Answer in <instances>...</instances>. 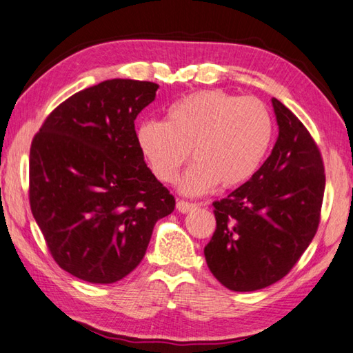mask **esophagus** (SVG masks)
Instances as JSON below:
<instances>
[{"mask_svg": "<svg viewBox=\"0 0 353 353\" xmlns=\"http://www.w3.org/2000/svg\"><path fill=\"white\" fill-rule=\"evenodd\" d=\"M176 207H177L179 211H181V213H188V211L196 208L197 205H196V203H190V202H187V201H177Z\"/></svg>", "mask_w": 353, "mask_h": 353, "instance_id": "obj_1", "label": "esophagus"}]
</instances>
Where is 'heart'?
Wrapping results in <instances>:
<instances>
[{
	"label": "heart",
	"mask_w": 353,
	"mask_h": 353,
	"mask_svg": "<svg viewBox=\"0 0 353 353\" xmlns=\"http://www.w3.org/2000/svg\"><path fill=\"white\" fill-rule=\"evenodd\" d=\"M272 137V115L261 100L221 89L190 94L170 108L165 121L146 120L137 130L140 151L163 183L174 181L191 150L196 160L179 179V188L190 196L219 182L230 188L248 181Z\"/></svg>",
	"instance_id": "b5f03b06"
}]
</instances>
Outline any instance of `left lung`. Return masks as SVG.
<instances>
[{
	"label": "left lung",
	"instance_id": "obj_1",
	"mask_svg": "<svg viewBox=\"0 0 353 353\" xmlns=\"http://www.w3.org/2000/svg\"><path fill=\"white\" fill-rule=\"evenodd\" d=\"M279 136L250 181L213 202L216 230L203 254L210 272L233 292L278 283L315 238L325 174L318 145L301 120L272 99Z\"/></svg>",
	"mask_w": 353,
	"mask_h": 353
}]
</instances>
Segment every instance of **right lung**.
<instances>
[{"label": "right lung", "instance_id": "right-lung-1", "mask_svg": "<svg viewBox=\"0 0 353 353\" xmlns=\"http://www.w3.org/2000/svg\"><path fill=\"white\" fill-rule=\"evenodd\" d=\"M159 85L112 79L44 120L30 145L29 202L54 261L92 284L123 279L143 259L176 199L146 166L134 120Z\"/></svg>", "mask_w": 353, "mask_h": 353}]
</instances>
